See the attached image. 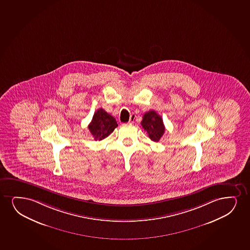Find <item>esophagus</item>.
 <instances>
[{"instance_id": "obj_1", "label": "esophagus", "mask_w": 250, "mask_h": 250, "mask_svg": "<svg viewBox=\"0 0 250 250\" xmlns=\"http://www.w3.org/2000/svg\"><path fill=\"white\" fill-rule=\"evenodd\" d=\"M135 118H136V115H135V114H132V115L130 116L129 122H128V123H130V124H133L134 120H135Z\"/></svg>"}]
</instances>
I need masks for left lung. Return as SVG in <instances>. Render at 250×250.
Instances as JSON below:
<instances>
[{
    "label": "left lung",
    "instance_id": "8db88e82",
    "mask_svg": "<svg viewBox=\"0 0 250 250\" xmlns=\"http://www.w3.org/2000/svg\"><path fill=\"white\" fill-rule=\"evenodd\" d=\"M143 128L148 133L149 139L152 141L158 142L165 133V126L161 116H159L155 111L146 112L141 122Z\"/></svg>",
    "mask_w": 250,
    "mask_h": 250
}]
</instances>
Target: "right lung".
<instances>
[{"label":"right lung","mask_w":250,"mask_h":250,"mask_svg":"<svg viewBox=\"0 0 250 250\" xmlns=\"http://www.w3.org/2000/svg\"><path fill=\"white\" fill-rule=\"evenodd\" d=\"M117 126L116 119L100 108L95 111L88 127L95 140H102L109 136Z\"/></svg>","instance_id":"add662e5"}]
</instances>
